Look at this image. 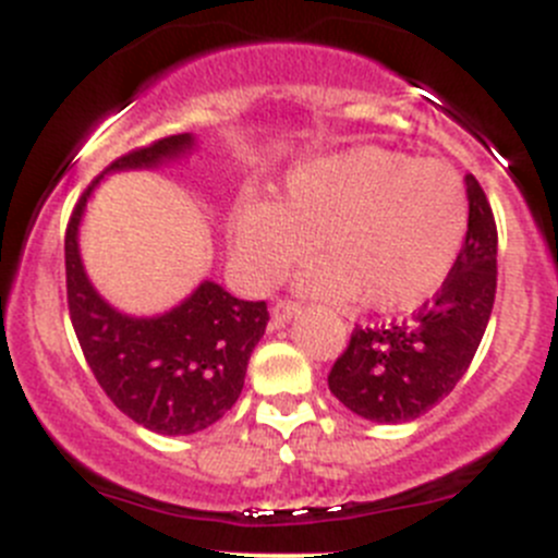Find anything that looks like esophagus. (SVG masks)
<instances>
[{
    "label": "esophagus",
    "mask_w": 558,
    "mask_h": 558,
    "mask_svg": "<svg viewBox=\"0 0 558 558\" xmlns=\"http://www.w3.org/2000/svg\"><path fill=\"white\" fill-rule=\"evenodd\" d=\"M300 313V302H294V300H278L272 305V320H275V326H283L286 320H291L294 318V315Z\"/></svg>",
    "instance_id": "1"
}]
</instances>
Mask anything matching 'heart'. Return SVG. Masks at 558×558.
<instances>
[{
	"label": "heart",
	"instance_id": "heart-1",
	"mask_svg": "<svg viewBox=\"0 0 558 558\" xmlns=\"http://www.w3.org/2000/svg\"><path fill=\"white\" fill-rule=\"evenodd\" d=\"M466 221L464 180L453 167L367 145L291 170L269 205H240L229 232L253 289L283 280L315 238L324 256L302 272V291L397 313L446 283Z\"/></svg>",
	"mask_w": 558,
	"mask_h": 558
}]
</instances>
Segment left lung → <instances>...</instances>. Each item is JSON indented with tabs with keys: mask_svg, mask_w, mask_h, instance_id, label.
<instances>
[{
	"mask_svg": "<svg viewBox=\"0 0 558 558\" xmlns=\"http://www.w3.org/2000/svg\"><path fill=\"white\" fill-rule=\"evenodd\" d=\"M470 221L451 275L402 324L362 329L329 373V391L356 415L404 424L435 408L470 367L497 294V223L475 174H466Z\"/></svg>",
	"mask_w": 558,
	"mask_h": 558,
	"instance_id": "8db88e82",
	"label": "left lung"
}]
</instances>
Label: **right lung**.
<instances>
[{"mask_svg":"<svg viewBox=\"0 0 558 558\" xmlns=\"http://www.w3.org/2000/svg\"><path fill=\"white\" fill-rule=\"evenodd\" d=\"M194 148L191 134H172L129 150L107 172L145 170ZM92 180L64 234L66 305L94 378L121 413L156 435H194L223 418L245 384L247 359L267 329V302H245L205 280L170 313L132 318L110 307L88 280L77 227Z\"/></svg>","mask_w":558,"mask_h":558,"instance_id":"add662e5","label":"right lung"}]
</instances>
